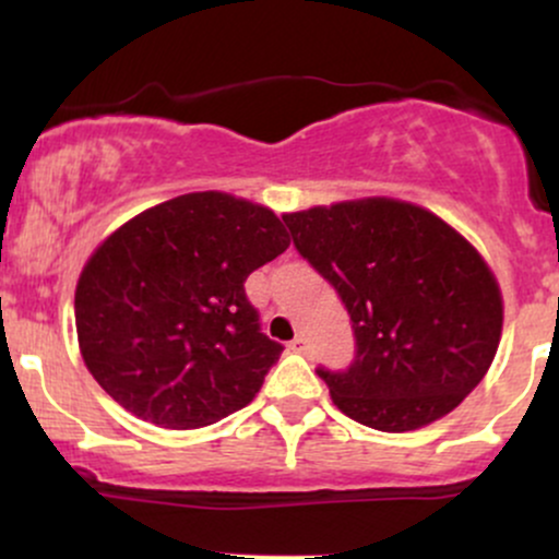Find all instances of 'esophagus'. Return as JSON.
I'll return each instance as SVG.
<instances>
[{
	"label": "esophagus",
	"instance_id": "esophagus-1",
	"mask_svg": "<svg viewBox=\"0 0 559 559\" xmlns=\"http://www.w3.org/2000/svg\"><path fill=\"white\" fill-rule=\"evenodd\" d=\"M288 349H294V352H299V355H305V352H307V338L305 336H297L292 344H288Z\"/></svg>",
	"mask_w": 559,
	"mask_h": 559
}]
</instances>
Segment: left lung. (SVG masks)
Returning a JSON list of instances; mask_svg holds the SVG:
<instances>
[{"mask_svg":"<svg viewBox=\"0 0 559 559\" xmlns=\"http://www.w3.org/2000/svg\"><path fill=\"white\" fill-rule=\"evenodd\" d=\"M294 247L336 288L357 338L318 370L346 418L404 433L478 386L502 338V292L478 249L431 210L365 197L286 213Z\"/></svg>","mask_w":559,"mask_h":559,"instance_id":"left-lung-1","label":"left lung"}]
</instances>
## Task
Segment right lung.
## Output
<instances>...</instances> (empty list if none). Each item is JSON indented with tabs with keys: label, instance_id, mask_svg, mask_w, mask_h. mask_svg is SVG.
Instances as JSON below:
<instances>
[{
	"label": "right lung",
	"instance_id": "obj_1",
	"mask_svg": "<svg viewBox=\"0 0 559 559\" xmlns=\"http://www.w3.org/2000/svg\"><path fill=\"white\" fill-rule=\"evenodd\" d=\"M288 243L271 207L226 191L131 217L94 249L75 286L88 373L128 413L173 431L247 407L284 346L260 331L243 281Z\"/></svg>",
	"mask_w": 559,
	"mask_h": 559
}]
</instances>
